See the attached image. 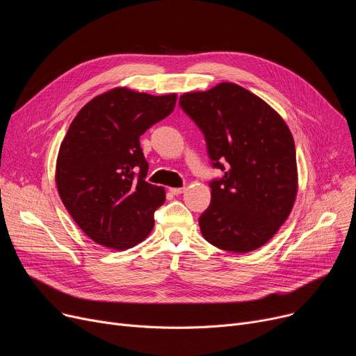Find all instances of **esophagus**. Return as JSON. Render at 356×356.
I'll return each mask as SVG.
<instances>
[{"label": "esophagus", "mask_w": 356, "mask_h": 356, "mask_svg": "<svg viewBox=\"0 0 356 356\" xmlns=\"http://www.w3.org/2000/svg\"><path fill=\"white\" fill-rule=\"evenodd\" d=\"M168 191H170V193H173V195H180V193H183L184 188H170Z\"/></svg>", "instance_id": "esophagus-1"}]
</instances>
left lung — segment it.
Returning a JSON list of instances; mask_svg holds the SVG:
<instances>
[{"label": "left lung", "instance_id": "obj_1", "mask_svg": "<svg viewBox=\"0 0 356 356\" xmlns=\"http://www.w3.org/2000/svg\"><path fill=\"white\" fill-rule=\"evenodd\" d=\"M180 108L199 127L213 168L212 199L199 218L203 238L244 254L263 247L289 218L297 193L294 140L277 112L254 93L223 82L189 92Z\"/></svg>", "mask_w": 356, "mask_h": 356}]
</instances>
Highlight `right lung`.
Wrapping results in <instances>:
<instances>
[{
    "mask_svg": "<svg viewBox=\"0 0 356 356\" xmlns=\"http://www.w3.org/2000/svg\"><path fill=\"white\" fill-rule=\"evenodd\" d=\"M175 105L176 93L154 97L115 88L89 101L72 121L56 184L73 220L97 244L127 250L152 232L165 193L145 181L140 137Z\"/></svg>",
    "mask_w": 356,
    "mask_h": 356,
    "instance_id": "1",
    "label": "right lung"
}]
</instances>
